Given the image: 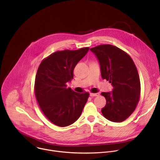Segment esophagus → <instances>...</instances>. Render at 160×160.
<instances>
[{"label":"esophagus","instance_id":"obj_1","mask_svg":"<svg viewBox=\"0 0 160 160\" xmlns=\"http://www.w3.org/2000/svg\"><path fill=\"white\" fill-rule=\"evenodd\" d=\"M99 95V93H90V96H91V97L98 96Z\"/></svg>","mask_w":160,"mask_h":160}]
</instances>
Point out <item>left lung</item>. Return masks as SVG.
<instances>
[{"mask_svg":"<svg viewBox=\"0 0 160 160\" xmlns=\"http://www.w3.org/2000/svg\"><path fill=\"white\" fill-rule=\"evenodd\" d=\"M99 60L101 77L111 83V92H102L106 106L101 109L109 121L122 122L129 117L139 101L141 82L131 57L123 50L110 44L91 48Z\"/></svg>","mask_w":160,"mask_h":160,"instance_id":"8db88e82","label":"left lung"}]
</instances>
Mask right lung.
I'll list each match as a JSON object with an SVG mask.
<instances>
[{"label":"right lung","mask_w":160,"mask_h":160,"mask_svg":"<svg viewBox=\"0 0 160 160\" xmlns=\"http://www.w3.org/2000/svg\"><path fill=\"white\" fill-rule=\"evenodd\" d=\"M89 48L64 50L42 60L35 81V94L41 111L59 127L69 126L80 117L89 93H77L66 83L73 78V70Z\"/></svg>","instance_id":"obj_1"}]
</instances>
